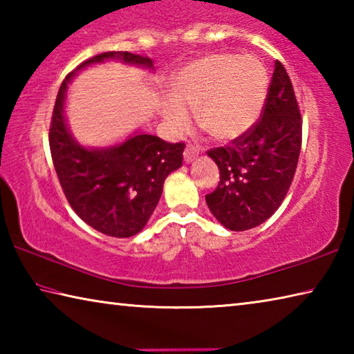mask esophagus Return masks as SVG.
Instances as JSON below:
<instances>
[{"instance_id":"esophagus-1","label":"esophagus","mask_w":354,"mask_h":354,"mask_svg":"<svg viewBox=\"0 0 354 354\" xmlns=\"http://www.w3.org/2000/svg\"><path fill=\"white\" fill-rule=\"evenodd\" d=\"M198 154H200V149L198 148H196L195 145H187V147H185V149H184V160L187 164L194 162V160L198 158Z\"/></svg>"}]
</instances>
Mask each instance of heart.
Segmentation results:
<instances>
[{"label": "heart", "mask_w": 354, "mask_h": 354, "mask_svg": "<svg viewBox=\"0 0 354 354\" xmlns=\"http://www.w3.org/2000/svg\"><path fill=\"white\" fill-rule=\"evenodd\" d=\"M170 91L171 97L160 107L170 131L187 129L190 109L215 140H232L247 133L261 117L268 93V73L254 56L214 53L175 71Z\"/></svg>", "instance_id": "1"}]
</instances>
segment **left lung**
<instances>
[{
	"mask_svg": "<svg viewBox=\"0 0 354 354\" xmlns=\"http://www.w3.org/2000/svg\"><path fill=\"white\" fill-rule=\"evenodd\" d=\"M299 149L301 115L290 77L277 61L259 122L227 147L207 151L220 170L218 185L206 195L209 211L231 231L263 223L287 195Z\"/></svg>",
	"mask_w": 354,
	"mask_h": 354,
	"instance_id": "left-lung-1",
	"label": "left lung"
}]
</instances>
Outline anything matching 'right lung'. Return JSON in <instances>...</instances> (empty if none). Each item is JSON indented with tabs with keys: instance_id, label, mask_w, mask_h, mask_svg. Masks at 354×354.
I'll return each instance as SVG.
<instances>
[{
	"instance_id": "1",
	"label": "right lung",
	"mask_w": 354,
	"mask_h": 354,
	"mask_svg": "<svg viewBox=\"0 0 354 354\" xmlns=\"http://www.w3.org/2000/svg\"><path fill=\"white\" fill-rule=\"evenodd\" d=\"M117 59L153 70L149 57L128 51L101 53L82 62L62 81L50 127V149L59 183L77 217L111 237L140 232L158 206L164 181L183 165L185 145L136 133L106 148L82 147L71 136L65 118L68 84L77 71Z\"/></svg>"
}]
</instances>
